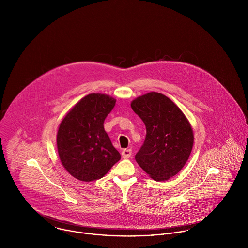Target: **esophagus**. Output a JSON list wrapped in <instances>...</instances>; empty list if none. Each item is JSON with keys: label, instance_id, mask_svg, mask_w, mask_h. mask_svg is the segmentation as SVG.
I'll return each mask as SVG.
<instances>
[{"label": "esophagus", "instance_id": "esophagus-1", "mask_svg": "<svg viewBox=\"0 0 248 248\" xmlns=\"http://www.w3.org/2000/svg\"><path fill=\"white\" fill-rule=\"evenodd\" d=\"M131 153H132L131 149H124V150L122 151V157H123V158H124V159H127V158H129V157L131 156Z\"/></svg>", "mask_w": 248, "mask_h": 248}]
</instances>
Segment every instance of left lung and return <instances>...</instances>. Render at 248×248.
<instances>
[{
	"label": "left lung",
	"instance_id": "left-lung-1",
	"mask_svg": "<svg viewBox=\"0 0 248 248\" xmlns=\"http://www.w3.org/2000/svg\"><path fill=\"white\" fill-rule=\"evenodd\" d=\"M131 108L147 129L136 162L152 179H170L182 170L193 149L194 132L189 121L171 99L157 92L138 97Z\"/></svg>",
	"mask_w": 248,
	"mask_h": 248
}]
</instances>
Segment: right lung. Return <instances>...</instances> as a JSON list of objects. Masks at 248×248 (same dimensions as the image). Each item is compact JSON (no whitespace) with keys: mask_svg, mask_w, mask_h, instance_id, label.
I'll return each mask as SVG.
<instances>
[{"mask_svg":"<svg viewBox=\"0 0 248 248\" xmlns=\"http://www.w3.org/2000/svg\"><path fill=\"white\" fill-rule=\"evenodd\" d=\"M116 99L89 94L80 99L59 124L56 143L60 161L75 178L90 182L103 177L121 159L103 123Z\"/></svg>","mask_w":248,"mask_h":248,"instance_id":"add662e5","label":"right lung"}]
</instances>
